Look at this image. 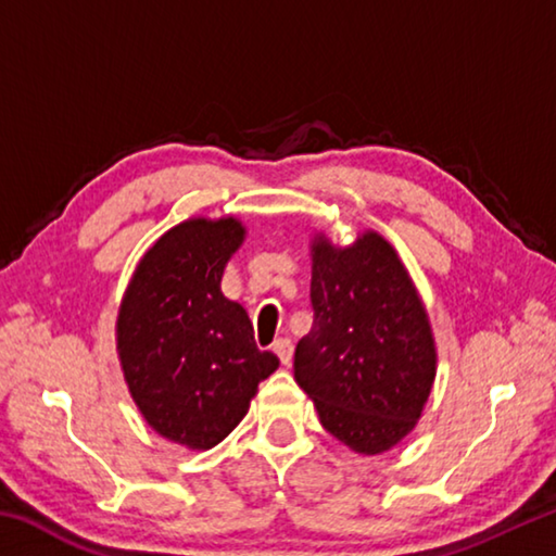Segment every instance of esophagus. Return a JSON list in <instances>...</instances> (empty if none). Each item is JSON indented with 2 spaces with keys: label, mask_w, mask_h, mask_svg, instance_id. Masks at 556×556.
Wrapping results in <instances>:
<instances>
[{
  "label": "esophagus",
  "mask_w": 556,
  "mask_h": 556,
  "mask_svg": "<svg viewBox=\"0 0 556 556\" xmlns=\"http://www.w3.org/2000/svg\"><path fill=\"white\" fill-rule=\"evenodd\" d=\"M271 351H275V355L279 357L281 365H289L291 363V353H294V348H291V341L289 338H279V341L271 345Z\"/></svg>",
  "instance_id": "esophagus-1"
}]
</instances>
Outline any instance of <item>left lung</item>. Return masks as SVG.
<instances>
[{
  "label": "left lung",
  "instance_id": "left-lung-1",
  "mask_svg": "<svg viewBox=\"0 0 556 556\" xmlns=\"http://www.w3.org/2000/svg\"><path fill=\"white\" fill-rule=\"evenodd\" d=\"M314 326L294 378L326 431L355 454H384L421 417L437 375L427 308L392 244L363 232L348 248L312 242Z\"/></svg>",
  "mask_w": 556,
  "mask_h": 556
}]
</instances>
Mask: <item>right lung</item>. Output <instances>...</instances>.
Returning a JSON list of instances; mask_svg holds the SVG:
<instances>
[{"instance_id":"right-lung-1","label":"right lung","mask_w":556,"mask_h":556,"mask_svg":"<svg viewBox=\"0 0 556 556\" xmlns=\"http://www.w3.org/2000/svg\"><path fill=\"white\" fill-rule=\"evenodd\" d=\"M242 240L238 218L176 225L139 260L119 306L131 400L156 434L193 451L220 444L279 368L275 353L257 351L248 312L220 291Z\"/></svg>"}]
</instances>
